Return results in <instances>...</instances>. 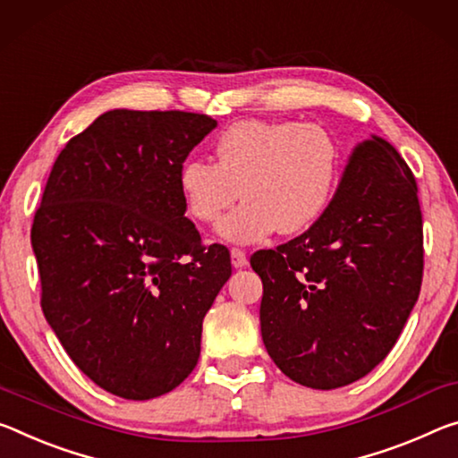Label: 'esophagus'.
Returning <instances> with one entry per match:
<instances>
[{
    "mask_svg": "<svg viewBox=\"0 0 458 458\" xmlns=\"http://www.w3.org/2000/svg\"><path fill=\"white\" fill-rule=\"evenodd\" d=\"M230 257H232V267L234 268H242L249 265V257H246V252L242 249H232Z\"/></svg>",
    "mask_w": 458,
    "mask_h": 458,
    "instance_id": "34e87169",
    "label": "esophagus"
}]
</instances>
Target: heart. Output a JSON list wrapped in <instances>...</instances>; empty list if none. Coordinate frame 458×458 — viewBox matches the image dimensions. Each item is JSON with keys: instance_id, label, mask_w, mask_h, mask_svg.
I'll return each mask as SVG.
<instances>
[{"instance_id": "heart-1", "label": "heart", "mask_w": 458, "mask_h": 458, "mask_svg": "<svg viewBox=\"0 0 458 458\" xmlns=\"http://www.w3.org/2000/svg\"><path fill=\"white\" fill-rule=\"evenodd\" d=\"M340 179V147L328 130L297 122L246 120L224 130L216 165L190 158L177 183L193 220L212 224L241 198L217 226L224 241L250 244L300 234L330 208Z\"/></svg>"}]
</instances>
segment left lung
<instances>
[{
	"mask_svg": "<svg viewBox=\"0 0 458 458\" xmlns=\"http://www.w3.org/2000/svg\"><path fill=\"white\" fill-rule=\"evenodd\" d=\"M250 265L263 281L265 348L289 379L336 389L371 373L422 285V212L408 163L379 136L359 142L320 220Z\"/></svg>",
	"mask_w": 458,
	"mask_h": 458,
	"instance_id": "1",
	"label": "left lung"
}]
</instances>
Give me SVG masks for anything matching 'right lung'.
<instances>
[{
	"label": "right lung",
	"instance_id": "right-lung-1",
	"mask_svg": "<svg viewBox=\"0 0 458 458\" xmlns=\"http://www.w3.org/2000/svg\"><path fill=\"white\" fill-rule=\"evenodd\" d=\"M217 126L206 114L112 110L56 157L32 224L40 306L101 389L152 399L187 379L230 252L201 242L177 173Z\"/></svg>",
	"mask_w": 458,
	"mask_h": 458
}]
</instances>
